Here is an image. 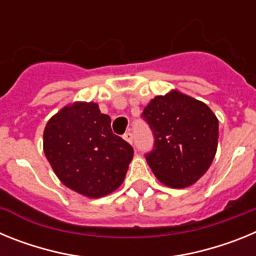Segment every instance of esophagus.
<instances>
[{
  "mask_svg": "<svg viewBox=\"0 0 256 256\" xmlns=\"http://www.w3.org/2000/svg\"><path fill=\"white\" fill-rule=\"evenodd\" d=\"M123 138L126 140V141L128 142V144H133V134H132V133H130V132L126 133V134L123 136Z\"/></svg>",
  "mask_w": 256,
  "mask_h": 256,
  "instance_id": "1",
  "label": "esophagus"
}]
</instances>
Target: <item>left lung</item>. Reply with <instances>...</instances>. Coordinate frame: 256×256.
Returning <instances> with one entry per match:
<instances>
[{
  "instance_id": "8db88e82",
  "label": "left lung",
  "mask_w": 256,
  "mask_h": 256,
  "mask_svg": "<svg viewBox=\"0 0 256 256\" xmlns=\"http://www.w3.org/2000/svg\"><path fill=\"white\" fill-rule=\"evenodd\" d=\"M142 118L154 134V148L144 156L156 178L172 188L198 182L218 148V119L209 106L170 91L152 98Z\"/></svg>"
}]
</instances>
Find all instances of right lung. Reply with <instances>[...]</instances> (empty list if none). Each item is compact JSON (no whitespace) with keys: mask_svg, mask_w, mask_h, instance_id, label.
<instances>
[{"mask_svg":"<svg viewBox=\"0 0 256 256\" xmlns=\"http://www.w3.org/2000/svg\"><path fill=\"white\" fill-rule=\"evenodd\" d=\"M44 151L68 188L98 198L120 187L133 148L114 134L112 119L94 102H74L47 122Z\"/></svg>","mask_w":256,"mask_h":256,"instance_id":"add662e5","label":"right lung"}]
</instances>
